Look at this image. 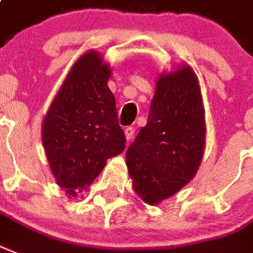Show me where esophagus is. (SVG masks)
<instances>
[{
    "mask_svg": "<svg viewBox=\"0 0 253 253\" xmlns=\"http://www.w3.org/2000/svg\"><path fill=\"white\" fill-rule=\"evenodd\" d=\"M124 132H125V137H126V140H128V141H130V140H132V138H133V136H134V128H133V126H126Z\"/></svg>",
    "mask_w": 253,
    "mask_h": 253,
    "instance_id": "1",
    "label": "esophagus"
}]
</instances>
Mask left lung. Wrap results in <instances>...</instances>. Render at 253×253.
I'll list each match as a JSON object with an SVG mask.
<instances>
[{"mask_svg": "<svg viewBox=\"0 0 253 253\" xmlns=\"http://www.w3.org/2000/svg\"><path fill=\"white\" fill-rule=\"evenodd\" d=\"M206 148V115L191 66L161 75L148 123L126 151L134 192L147 204L168 199L195 177Z\"/></svg>", "mask_w": 253, "mask_h": 253, "instance_id": "obj_1", "label": "left lung"}]
</instances>
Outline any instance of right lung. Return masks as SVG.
Segmentation results:
<instances>
[{"mask_svg": "<svg viewBox=\"0 0 253 253\" xmlns=\"http://www.w3.org/2000/svg\"><path fill=\"white\" fill-rule=\"evenodd\" d=\"M112 70L94 50L72 66L42 121V144L57 184L69 196L86 191L108 159L125 148L116 100L108 80Z\"/></svg>", "mask_w": 253, "mask_h": 253, "instance_id": "right-lung-1", "label": "right lung"}]
</instances>
